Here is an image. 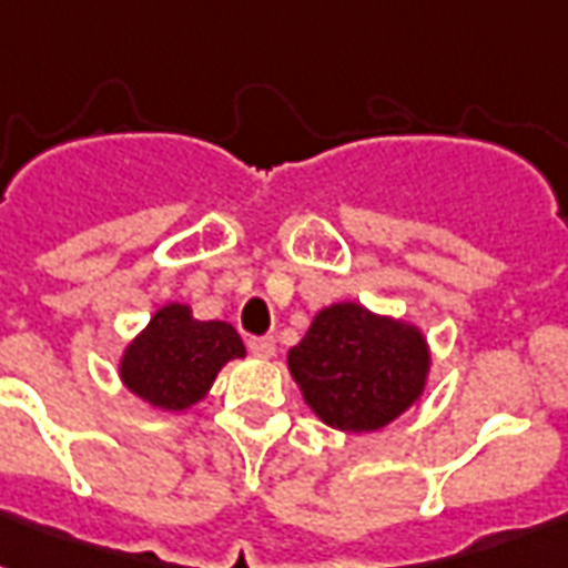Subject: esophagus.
<instances>
[{"instance_id": "obj_1", "label": "esophagus", "mask_w": 568, "mask_h": 568, "mask_svg": "<svg viewBox=\"0 0 568 568\" xmlns=\"http://www.w3.org/2000/svg\"><path fill=\"white\" fill-rule=\"evenodd\" d=\"M250 351H253V356H258V359H271V356L276 354V342L271 336L250 338Z\"/></svg>"}]
</instances>
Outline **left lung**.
Here are the masks:
<instances>
[{
	"instance_id": "left-lung-1",
	"label": "left lung",
	"mask_w": 568,
	"mask_h": 568,
	"mask_svg": "<svg viewBox=\"0 0 568 568\" xmlns=\"http://www.w3.org/2000/svg\"><path fill=\"white\" fill-rule=\"evenodd\" d=\"M430 345L418 324L356 301L329 303L288 351L303 400L327 427L374 433L422 400Z\"/></svg>"
}]
</instances>
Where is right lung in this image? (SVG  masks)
Here are the masks:
<instances>
[{"label":"right lung","instance_id":"add662e5","mask_svg":"<svg viewBox=\"0 0 568 568\" xmlns=\"http://www.w3.org/2000/svg\"><path fill=\"white\" fill-rule=\"evenodd\" d=\"M247 347L226 321H200L189 303H164L120 354V383L146 406L185 413L200 404L214 377Z\"/></svg>","mask_w":568,"mask_h":568}]
</instances>
